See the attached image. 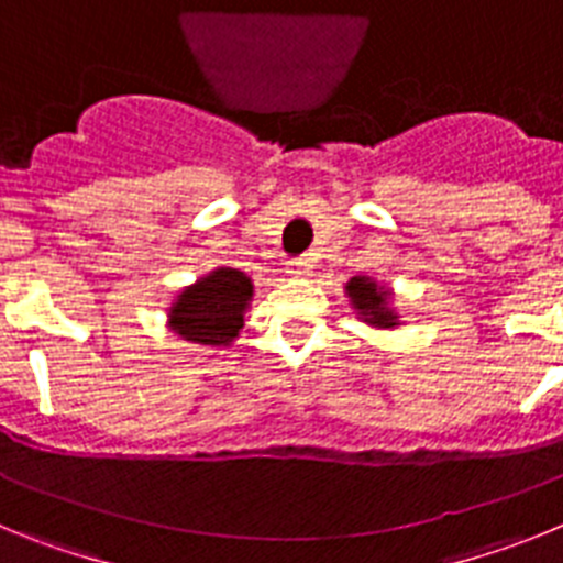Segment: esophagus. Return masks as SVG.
Returning a JSON list of instances; mask_svg holds the SVG:
<instances>
[{
	"label": "esophagus",
	"instance_id": "34e87169",
	"mask_svg": "<svg viewBox=\"0 0 563 563\" xmlns=\"http://www.w3.org/2000/svg\"><path fill=\"white\" fill-rule=\"evenodd\" d=\"M310 271H312L310 258H292V262H287V273H290L292 278L310 276Z\"/></svg>",
	"mask_w": 563,
	"mask_h": 563
}]
</instances>
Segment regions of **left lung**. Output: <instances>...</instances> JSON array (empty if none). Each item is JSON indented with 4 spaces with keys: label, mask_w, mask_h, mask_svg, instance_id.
<instances>
[{
    "label": "left lung",
    "mask_w": 563,
    "mask_h": 563,
    "mask_svg": "<svg viewBox=\"0 0 563 563\" xmlns=\"http://www.w3.org/2000/svg\"><path fill=\"white\" fill-rule=\"evenodd\" d=\"M346 296L366 324L380 327V330L397 327V312L389 307V290H383L375 278L352 276L346 282Z\"/></svg>",
    "instance_id": "left-lung-1"
}]
</instances>
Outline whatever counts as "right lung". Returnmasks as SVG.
I'll list each match as a JSON object with an SVG mask.
<instances>
[{"label": "right lung", "mask_w": 563, "mask_h": 563, "mask_svg": "<svg viewBox=\"0 0 563 563\" xmlns=\"http://www.w3.org/2000/svg\"><path fill=\"white\" fill-rule=\"evenodd\" d=\"M253 282L236 267H217L197 278L168 310V327L183 341L200 346H228L245 327Z\"/></svg>", "instance_id": "1"}]
</instances>
